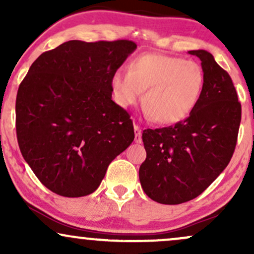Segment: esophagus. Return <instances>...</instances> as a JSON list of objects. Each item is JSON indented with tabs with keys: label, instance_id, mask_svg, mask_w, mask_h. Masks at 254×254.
<instances>
[{
	"label": "esophagus",
	"instance_id": "esophagus-1",
	"mask_svg": "<svg viewBox=\"0 0 254 254\" xmlns=\"http://www.w3.org/2000/svg\"><path fill=\"white\" fill-rule=\"evenodd\" d=\"M133 131H135V142L136 143H142V131L139 129L138 125L133 127Z\"/></svg>",
	"mask_w": 254,
	"mask_h": 254
}]
</instances>
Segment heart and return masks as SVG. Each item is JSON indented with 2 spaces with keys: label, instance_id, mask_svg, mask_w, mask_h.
Masks as SVG:
<instances>
[{
  "label": "heart",
  "instance_id": "obj_1",
  "mask_svg": "<svg viewBox=\"0 0 254 254\" xmlns=\"http://www.w3.org/2000/svg\"><path fill=\"white\" fill-rule=\"evenodd\" d=\"M205 74L196 61L164 54H143L131 61L129 71L117 70L111 89L118 106L141 101L155 123L176 124L193 112L202 98Z\"/></svg>",
  "mask_w": 254,
  "mask_h": 254
}]
</instances>
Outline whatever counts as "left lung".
I'll use <instances>...</instances> for the list:
<instances>
[{
    "mask_svg": "<svg viewBox=\"0 0 254 254\" xmlns=\"http://www.w3.org/2000/svg\"><path fill=\"white\" fill-rule=\"evenodd\" d=\"M202 62L205 86L199 104L184 122L147 129V151L139 182L148 197L161 204L193 199L222 173L237 145L241 104L228 72L210 52L192 50Z\"/></svg>",
    "mask_w": 254,
    "mask_h": 254,
    "instance_id": "1",
    "label": "left lung"
}]
</instances>
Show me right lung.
Wrapping results in <instances>:
<instances>
[{"label": "right lung", "mask_w": 254, "mask_h": 254, "mask_svg": "<svg viewBox=\"0 0 254 254\" xmlns=\"http://www.w3.org/2000/svg\"><path fill=\"white\" fill-rule=\"evenodd\" d=\"M136 48L131 40H69L40 55L20 83L17 143L50 191L93 193L109 165L132 143V121L112 100L111 77Z\"/></svg>", "instance_id": "add662e5"}]
</instances>
